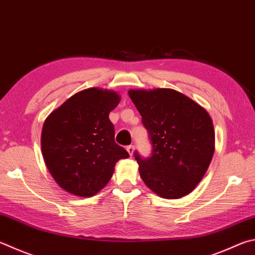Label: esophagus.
Instances as JSON below:
<instances>
[{"label":"esophagus","instance_id":"obj_1","mask_svg":"<svg viewBox=\"0 0 255 255\" xmlns=\"http://www.w3.org/2000/svg\"><path fill=\"white\" fill-rule=\"evenodd\" d=\"M133 149H135V148H133V146H132V145H130V146H128V147H127V151H128V154L130 155V156H132V154H133Z\"/></svg>","mask_w":255,"mask_h":255}]
</instances>
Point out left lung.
<instances>
[{
    "label": "left lung",
    "mask_w": 255,
    "mask_h": 255,
    "mask_svg": "<svg viewBox=\"0 0 255 255\" xmlns=\"http://www.w3.org/2000/svg\"><path fill=\"white\" fill-rule=\"evenodd\" d=\"M149 132L152 154L135 152L140 177L159 197L177 200L204 177L215 150L213 120L206 109L169 88L128 91Z\"/></svg>",
    "instance_id": "1"
}]
</instances>
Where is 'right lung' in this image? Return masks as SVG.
I'll return each mask as SVG.
<instances>
[{"label":"right lung","mask_w":255,"mask_h":255,"mask_svg":"<svg viewBox=\"0 0 255 255\" xmlns=\"http://www.w3.org/2000/svg\"><path fill=\"white\" fill-rule=\"evenodd\" d=\"M120 103L117 91L88 88L70 97L44 120L41 149L45 166L60 187L72 195L100 192L119 159L129 154L115 142L109 113Z\"/></svg>","instance_id":"add662e5"}]
</instances>
